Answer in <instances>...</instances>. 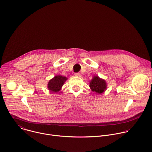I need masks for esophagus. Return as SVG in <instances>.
Here are the masks:
<instances>
[{
	"label": "esophagus",
	"mask_w": 152,
	"mask_h": 152,
	"mask_svg": "<svg viewBox=\"0 0 152 152\" xmlns=\"http://www.w3.org/2000/svg\"><path fill=\"white\" fill-rule=\"evenodd\" d=\"M75 76L76 77H81V74L79 73H75Z\"/></svg>",
	"instance_id": "1"
}]
</instances>
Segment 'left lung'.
<instances>
[{
    "instance_id": "obj_1",
    "label": "left lung",
    "mask_w": 152,
    "mask_h": 152,
    "mask_svg": "<svg viewBox=\"0 0 152 152\" xmlns=\"http://www.w3.org/2000/svg\"><path fill=\"white\" fill-rule=\"evenodd\" d=\"M89 87L93 92L97 94H101L107 90V83L104 79L95 75L89 82Z\"/></svg>"
}]
</instances>
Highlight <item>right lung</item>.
<instances>
[{"label":"right lung","instance_id":"1","mask_svg":"<svg viewBox=\"0 0 152 152\" xmlns=\"http://www.w3.org/2000/svg\"><path fill=\"white\" fill-rule=\"evenodd\" d=\"M67 79V77L61 75L55 76L49 80L47 85L48 89L52 92H57L60 91Z\"/></svg>","mask_w":152,"mask_h":152}]
</instances>
